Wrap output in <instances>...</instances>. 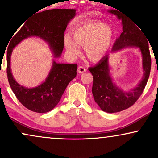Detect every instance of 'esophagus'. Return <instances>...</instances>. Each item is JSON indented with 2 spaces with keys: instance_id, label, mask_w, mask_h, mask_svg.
<instances>
[{
  "instance_id": "1",
  "label": "esophagus",
  "mask_w": 158,
  "mask_h": 158,
  "mask_svg": "<svg viewBox=\"0 0 158 158\" xmlns=\"http://www.w3.org/2000/svg\"><path fill=\"white\" fill-rule=\"evenodd\" d=\"M78 73H84V72H85L87 70V69L85 68L84 66H79V68H78Z\"/></svg>"
}]
</instances>
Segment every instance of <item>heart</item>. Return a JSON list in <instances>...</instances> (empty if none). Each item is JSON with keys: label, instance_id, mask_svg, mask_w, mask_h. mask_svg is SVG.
<instances>
[{"label": "heart", "instance_id": "1", "mask_svg": "<svg viewBox=\"0 0 158 158\" xmlns=\"http://www.w3.org/2000/svg\"><path fill=\"white\" fill-rule=\"evenodd\" d=\"M114 30L108 24L100 21H89L79 25L73 32V39L64 38V47L70 56L80 52L79 45L85 46L87 57L92 61H99L106 55L114 39Z\"/></svg>", "mask_w": 158, "mask_h": 158}]
</instances>
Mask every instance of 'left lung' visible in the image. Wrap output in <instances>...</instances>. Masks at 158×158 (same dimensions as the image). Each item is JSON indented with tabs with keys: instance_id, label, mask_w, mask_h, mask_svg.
<instances>
[{
	"instance_id": "8db88e82",
	"label": "left lung",
	"mask_w": 158,
	"mask_h": 158,
	"mask_svg": "<svg viewBox=\"0 0 158 158\" xmlns=\"http://www.w3.org/2000/svg\"><path fill=\"white\" fill-rule=\"evenodd\" d=\"M110 13L117 15L122 20L123 32L116 40L112 51H118L127 47L139 48L143 57L144 75L139 85L131 91L126 92L114 84L110 73L108 56L102 58L95 66L88 68L93 75L92 94L99 108L107 113H116L127 109L133 106L139 99L147 83L151 70L152 60L147 39L133 21L117 14L114 10Z\"/></svg>"
}]
</instances>
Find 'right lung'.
<instances>
[{"label": "right lung", "mask_w": 158, "mask_h": 158, "mask_svg": "<svg viewBox=\"0 0 158 158\" xmlns=\"http://www.w3.org/2000/svg\"><path fill=\"white\" fill-rule=\"evenodd\" d=\"M76 15L75 10L54 9L32 16L21 28L14 32L7 48L6 73L9 83L19 101L27 109L37 113H47L60 101L70 81L77 76V64L52 62L48 77L42 84L28 88L19 85L12 77L10 57L12 49L27 38L35 36L47 41L55 57H59L64 44V31L68 23Z\"/></svg>", "instance_id": "add662e5"}]
</instances>
